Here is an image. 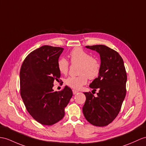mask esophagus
<instances>
[{
	"label": "esophagus",
	"mask_w": 146,
	"mask_h": 146,
	"mask_svg": "<svg viewBox=\"0 0 146 146\" xmlns=\"http://www.w3.org/2000/svg\"><path fill=\"white\" fill-rule=\"evenodd\" d=\"M72 92H73V94H74V95H76V94H77V93H79V91L76 90H72Z\"/></svg>",
	"instance_id": "34e87169"
}]
</instances>
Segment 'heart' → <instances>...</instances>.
<instances>
[{
    "label": "heart",
    "instance_id": "b5f03b06",
    "mask_svg": "<svg viewBox=\"0 0 146 146\" xmlns=\"http://www.w3.org/2000/svg\"><path fill=\"white\" fill-rule=\"evenodd\" d=\"M70 62L73 64L79 65L77 77H69L65 80V84L74 89H79L87 82L88 78L94 79L97 77L100 71V63L97 59L92 58L89 53L81 48H75L70 52ZM59 72L66 74L69 70V62L61 58L58 61Z\"/></svg>",
    "mask_w": 146,
    "mask_h": 146
}]
</instances>
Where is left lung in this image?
<instances>
[{
    "label": "left lung",
    "instance_id": "obj_1",
    "mask_svg": "<svg viewBox=\"0 0 146 146\" xmlns=\"http://www.w3.org/2000/svg\"><path fill=\"white\" fill-rule=\"evenodd\" d=\"M85 48L98 53L101 68L98 77L89 85L95 90L98 88L97 97L90 92H84L86 100L83 113L93 125L107 126L118 115L126 96L127 75L124 62L118 52L108 46L99 44Z\"/></svg>",
    "mask_w": 146,
    "mask_h": 146
}]
</instances>
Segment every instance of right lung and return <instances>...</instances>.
<instances>
[{
  "mask_svg": "<svg viewBox=\"0 0 146 146\" xmlns=\"http://www.w3.org/2000/svg\"><path fill=\"white\" fill-rule=\"evenodd\" d=\"M63 50L42 46L30 53L21 67V97L30 115L43 125H52L63 118L73 95L67 86L59 92L52 89L54 80L61 77L58 61Z\"/></svg>",
  "mask_w": 146,
  "mask_h": 146,
  "instance_id": "right-lung-1",
  "label": "right lung"
}]
</instances>
